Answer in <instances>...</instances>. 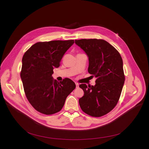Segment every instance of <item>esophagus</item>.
I'll return each instance as SVG.
<instances>
[{
	"label": "esophagus",
	"instance_id": "1",
	"mask_svg": "<svg viewBox=\"0 0 149 149\" xmlns=\"http://www.w3.org/2000/svg\"><path fill=\"white\" fill-rule=\"evenodd\" d=\"M75 85H76V87L77 88L79 87V84L78 82H75Z\"/></svg>",
	"mask_w": 149,
	"mask_h": 149
}]
</instances>
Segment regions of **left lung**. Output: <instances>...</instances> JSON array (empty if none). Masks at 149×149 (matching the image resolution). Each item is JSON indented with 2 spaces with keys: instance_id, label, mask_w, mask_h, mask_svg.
<instances>
[{
  "instance_id": "left-lung-1",
  "label": "left lung",
  "mask_w": 149,
  "mask_h": 149,
  "mask_svg": "<svg viewBox=\"0 0 149 149\" xmlns=\"http://www.w3.org/2000/svg\"><path fill=\"white\" fill-rule=\"evenodd\" d=\"M75 44L88 56V72L97 79L95 85L79 87L84 92L79 99L81 110L99 117L110 112L117 105L125 81L122 58L118 51L103 39H82Z\"/></svg>"
}]
</instances>
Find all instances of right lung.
<instances>
[{
  "mask_svg": "<svg viewBox=\"0 0 149 149\" xmlns=\"http://www.w3.org/2000/svg\"><path fill=\"white\" fill-rule=\"evenodd\" d=\"M74 40L39 42L22 58L20 78L26 97L38 112L51 115L61 110L68 95L75 88L74 81L65 78L58 82L52 77L54 68Z\"/></svg>",
  "mask_w": 149,
  "mask_h": 149,
  "instance_id": "right-lung-1",
  "label": "right lung"
}]
</instances>
